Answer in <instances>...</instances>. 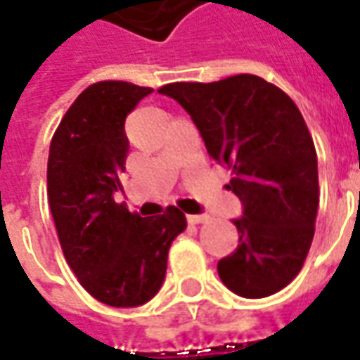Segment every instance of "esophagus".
<instances>
[{"label":"esophagus","instance_id":"obj_1","mask_svg":"<svg viewBox=\"0 0 360 360\" xmlns=\"http://www.w3.org/2000/svg\"><path fill=\"white\" fill-rule=\"evenodd\" d=\"M205 221H207V215H188V223H192V225H200Z\"/></svg>","mask_w":360,"mask_h":360}]
</instances>
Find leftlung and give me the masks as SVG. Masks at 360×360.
I'll return each instance as SVG.
<instances>
[{
	"label": "left lung",
	"mask_w": 360,
	"mask_h": 360,
	"mask_svg": "<svg viewBox=\"0 0 360 360\" xmlns=\"http://www.w3.org/2000/svg\"><path fill=\"white\" fill-rule=\"evenodd\" d=\"M200 129L207 153L231 170L238 195V248L217 264L221 281L246 298L287 287L304 266L320 203L318 157L307 122L289 94L240 73L215 83H168Z\"/></svg>",
	"instance_id": "obj_1"
}]
</instances>
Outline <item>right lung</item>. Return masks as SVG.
<instances>
[{
  "mask_svg": "<svg viewBox=\"0 0 360 360\" xmlns=\"http://www.w3.org/2000/svg\"><path fill=\"white\" fill-rule=\"evenodd\" d=\"M151 91L127 81L89 85L63 114L48 155V203L63 256L91 297L116 308L159 292L170 244L186 231L174 205L139 217L112 198L126 168L127 114Z\"/></svg>",
  "mask_w": 360,
  "mask_h": 360,
  "instance_id": "right-lung-1",
  "label": "right lung"
}]
</instances>
